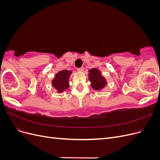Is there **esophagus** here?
<instances>
[{"label":"esophagus","instance_id":"esophagus-1","mask_svg":"<svg viewBox=\"0 0 160 160\" xmlns=\"http://www.w3.org/2000/svg\"><path fill=\"white\" fill-rule=\"evenodd\" d=\"M77 70L79 72H82V71H83V70H84V68H83V67H79V68L77 69Z\"/></svg>","mask_w":160,"mask_h":160}]
</instances>
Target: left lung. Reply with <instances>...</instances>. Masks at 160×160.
Instances as JSON below:
<instances>
[{
  "mask_svg": "<svg viewBox=\"0 0 160 160\" xmlns=\"http://www.w3.org/2000/svg\"><path fill=\"white\" fill-rule=\"evenodd\" d=\"M89 79L91 82V85L95 90H101L107 85V82L104 77L101 75V71L95 68H93L89 71Z\"/></svg>",
  "mask_w": 160,
  "mask_h": 160,
  "instance_id": "8db88e82",
  "label": "left lung"
}]
</instances>
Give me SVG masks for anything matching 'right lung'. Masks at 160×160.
Listing matches in <instances>:
<instances>
[{"instance_id":"obj_1","label":"right lung","mask_w":160,"mask_h":160,"mask_svg":"<svg viewBox=\"0 0 160 160\" xmlns=\"http://www.w3.org/2000/svg\"><path fill=\"white\" fill-rule=\"evenodd\" d=\"M71 75V71L62 70L55 75V77L52 81V85L57 92L62 93V91L69 88V79Z\"/></svg>"}]
</instances>
